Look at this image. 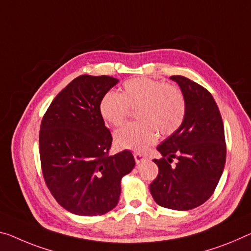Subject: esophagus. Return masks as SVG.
I'll list each match as a JSON object with an SVG mask.
<instances>
[{
    "mask_svg": "<svg viewBox=\"0 0 251 251\" xmlns=\"http://www.w3.org/2000/svg\"><path fill=\"white\" fill-rule=\"evenodd\" d=\"M133 157H134V160H136L137 164H140L141 161H144L146 159V157L140 152H134Z\"/></svg>",
    "mask_w": 251,
    "mask_h": 251,
    "instance_id": "obj_1",
    "label": "esophagus"
}]
</instances>
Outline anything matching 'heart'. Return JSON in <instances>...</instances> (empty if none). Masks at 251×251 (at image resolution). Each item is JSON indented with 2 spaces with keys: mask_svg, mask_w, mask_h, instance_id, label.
Segmentation results:
<instances>
[{
  "mask_svg": "<svg viewBox=\"0 0 251 251\" xmlns=\"http://www.w3.org/2000/svg\"><path fill=\"white\" fill-rule=\"evenodd\" d=\"M139 121L128 123L114 133V144L120 149L145 151L155 144L158 132L175 133L183 125L186 101L182 90L174 84H165L149 77L126 80L121 93L110 91L100 102V114L113 126H121L130 109H135Z\"/></svg>",
  "mask_w": 251,
  "mask_h": 251,
  "instance_id": "b5f03b06",
  "label": "heart"
}]
</instances>
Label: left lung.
I'll use <instances>...</instances> for the list:
<instances>
[{"label":"left lung","mask_w":251,"mask_h":251,"mask_svg":"<svg viewBox=\"0 0 251 251\" xmlns=\"http://www.w3.org/2000/svg\"><path fill=\"white\" fill-rule=\"evenodd\" d=\"M171 78L178 84L186 101L180 128L158 146L161 159H153L158 175L150 193L158 205L191 210L211 198L226 164L225 126L219 107L206 88L186 77ZM173 159H177L172 165Z\"/></svg>","instance_id":"1"}]
</instances>
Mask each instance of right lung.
<instances>
[{
  "label": "right lung",
  "instance_id": "right-lung-1",
  "mask_svg": "<svg viewBox=\"0 0 251 251\" xmlns=\"http://www.w3.org/2000/svg\"><path fill=\"white\" fill-rule=\"evenodd\" d=\"M119 80L80 75L53 99L41 120L39 153L45 183L65 210L102 215L117 206L121 178L134 167L129 150L110 156L112 134L100 102Z\"/></svg>",
  "mask_w": 251,
  "mask_h": 251
}]
</instances>
